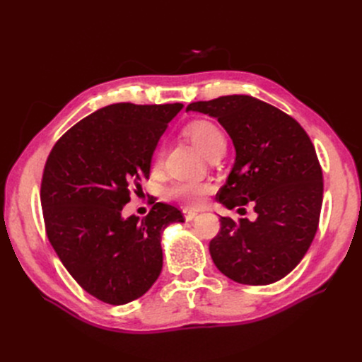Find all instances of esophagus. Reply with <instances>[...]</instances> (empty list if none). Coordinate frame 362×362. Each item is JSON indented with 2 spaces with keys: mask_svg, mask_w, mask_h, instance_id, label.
<instances>
[{
  "mask_svg": "<svg viewBox=\"0 0 362 362\" xmlns=\"http://www.w3.org/2000/svg\"><path fill=\"white\" fill-rule=\"evenodd\" d=\"M198 216V211H194V210H189V208H185L184 210V218L187 222H190V221H193V218Z\"/></svg>",
  "mask_w": 362,
  "mask_h": 362,
  "instance_id": "esophagus-1",
  "label": "esophagus"
}]
</instances>
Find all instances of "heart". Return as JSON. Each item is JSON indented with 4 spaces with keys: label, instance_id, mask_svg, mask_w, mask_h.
Returning a JSON list of instances; mask_svg holds the SVG:
<instances>
[{
    "label": "heart",
    "instance_id": "obj_1",
    "mask_svg": "<svg viewBox=\"0 0 362 362\" xmlns=\"http://www.w3.org/2000/svg\"><path fill=\"white\" fill-rule=\"evenodd\" d=\"M184 134L187 136L194 148L204 157L211 156L218 149H225V134L216 124L210 120H194L184 128ZM163 160V151L158 149L154 157V166L158 168ZM213 190V185L205 181H177L168 189L166 194L172 201H178L187 206H199L204 204L205 196Z\"/></svg>",
    "mask_w": 362,
    "mask_h": 362
}]
</instances>
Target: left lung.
Returning a JSON list of instances; mask_svg holds the SVG:
<instances>
[{
    "instance_id": "obj_1",
    "label": "left lung",
    "mask_w": 362,
    "mask_h": 362,
    "mask_svg": "<svg viewBox=\"0 0 362 362\" xmlns=\"http://www.w3.org/2000/svg\"><path fill=\"white\" fill-rule=\"evenodd\" d=\"M187 112L216 117L235 148L218 202L228 210L249 204L255 211L254 221L221 216V231L210 242L216 267L246 286L287 276L313 243L323 201L322 168L308 134L291 116L249 95L198 101Z\"/></svg>"
}]
</instances>
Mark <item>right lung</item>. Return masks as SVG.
<instances>
[{
    "label": "right lung",
    "mask_w": 362,
    "mask_h": 362,
    "mask_svg": "<svg viewBox=\"0 0 362 362\" xmlns=\"http://www.w3.org/2000/svg\"><path fill=\"white\" fill-rule=\"evenodd\" d=\"M182 107H103L63 134L47 160L40 202L49 243L71 276L105 303H128L152 287L163 267L161 234L184 222L178 208L163 202L141 221L122 216Z\"/></svg>",
    "instance_id": "right-lung-1"
}]
</instances>
